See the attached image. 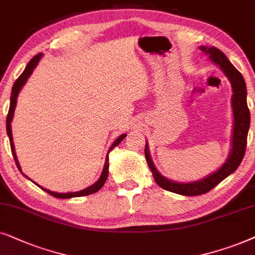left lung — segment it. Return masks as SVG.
Masks as SVG:
<instances>
[{
	"mask_svg": "<svg viewBox=\"0 0 255 255\" xmlns=\"http://www.w3.org/2000/svg\"><path fill=\"white\" fill-rule=\"evenodd\" d=\"M206 56H209L210 60L216 64L223 73L230 80L232 86V98H231V105H232L233 113V129H232V140H231V150L227 156L226 161L217 171H213L204 178L197 179L193 182H176L163 176L157 169H156L154 162H152L150 151H149L148 143L145 142L144 156L147 163L150 168L154 176L155 182L161 186L162 189L168 191L178 193L182 196H198L203 193L209 192L210 190L218 185L220 182L224 181L227 176L233 174L238 169L242 163L247 143V134L250 129V110L247 107V91L246 84L244 77L238 70L234 67L227 57L222 51L215 46H199Z\"/></svg>",
	"mask_w": 255,
	"mask_h": 255,
	"instance_id": "obj_1",
	"label": "left lung"
}]
</instances>
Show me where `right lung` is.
Segmentation results:
<instances>
[{
    "instance_id": "right-lung-1",
    "label": "right lung",
    "mask_w": 255,
    "mask_h": 255,
    "mask_svg": "<svg viewBox=\"0 0 255 255\" xmlns=\"http://www.w3.org/2000/svg\"><path fill=\"white\" fill-rule=\"evenodd\" d=\"M43 57V53H38L37 56L33 57V58L30 60L28 63V65L23 71V73L21 76L18 77V79L15 81V84H13L12 86V90H11V97H10V106H9V112H8V115H6V134H8V137H9V141H10V147H11V152H12V156L13 158H15V162H16V165L17 168H18V170L22 172V169H21V165H19L18 163V159H17V156H16V151H15V145H13V141H12V133H11V121H12V118H13V113H15V108H16V104H17V97H18L19 92H21V90L24 86L26 81H28L29 77L31 76L33 70L36 69V66L38 65L39 60L42 59ZM127 136V134H122L119 136L117 140H115L112 145L108 149V152L106 155V161H105V164H104V169H103V172H101L100 177L98 181L94 183V184L90 185L88 188L84 189V190H80V191H76V192H66V193H62V192H54V191H51V190H47L45 188H43V186H40L35 183L36 185H38L40 189L44 190V191H46L47 193H50L51 196L53 197H57V198H73V197H83V196H87V195H92V193L99 191V190L103 188L105 182H106V179L108 177V164H110V162H108V154H110L111 150H113L114 147H117V145L120 143V142L124 140V138ZM23 174V172H22ZM24 175V174H23ZM25 176V175H24ZM26 178H29L28 176H25ZM30 179V178H29ZM31 181V179H30Z\"/></svg>"
}]
</instances>
